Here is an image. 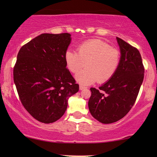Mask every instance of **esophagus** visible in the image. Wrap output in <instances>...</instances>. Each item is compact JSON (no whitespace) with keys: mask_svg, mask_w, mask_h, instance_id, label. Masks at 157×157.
I'll return each instance as SVG.
<instances>
[{"mask_svg":"<svg viewBox=\"0 0 157 157\" xmlns=\"http://www.w3.org/2000/svg\"><path fill=\"white\" fill-rule=\"evenodd\" d=\"M79 89H80V90H83V89H86V87L84 86H83V85H80L79 86Z\"/></svg>","mask_w":157,"mask_h":157,"instance_id":"34e87169","label":"esophagus"}]
</instances>
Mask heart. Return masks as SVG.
<instances>
[{
	"mask_svg": "<svg viewBox=\"0 0 157 157\" xmlns=\"http://www.w3.org/2000/svg\"><path fill=\"white\" fill-rule=\"evenodd\" d=\"M121 53L117 48L99 39H92L79 44L76 53L68 50L65 53L66 67L76 75L81 85H91L98 81L104 83L110 80L119 68Z\"/></svg>",
	"mask_w": 157,
	"mask_h": 157,
	"instance_id": "heart-1",
	"label": "heart"
}]
</instances>
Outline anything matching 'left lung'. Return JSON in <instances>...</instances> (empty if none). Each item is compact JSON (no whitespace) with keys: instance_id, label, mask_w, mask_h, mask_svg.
Returning a JSON list of instances; mask_svg holds the SVG:
<instances>
[{"instance_id":"1","label":"left lung","mask_w":157,"mask_h":157,"mask_svg":"<svg viewBox=\"0 0 157 157\" xmlns=\"http://www.w3.org/2000/svg\"><path fill=\"white\" fill-rule=\"evenodd\" d=\"M121 50L119 68L112 78L96 89L91 88V114L103 124L119 121L136 101L144 76V66L138 49L117 38Z\"/></svg>"}]
</instances>
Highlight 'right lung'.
Returning a JSON list of instances; mask_svg holds the SVG:
<instances>
[{
    "instance_id": "right-lung-1",
    "label": "right lung",
    "mask_w": 157,
    "mask_h": 157,
    "mask_svg": "<svg viewBox=\"0 0 157 157\" xmlns=\"http://www.w3.org/2000/svg\"><path fill=\"white\" fill-rule=\"evenodd\" d=\"M68 33H43L21 47L13 80L21 104L37 121L53 123L64 114L68 99L79 86L67 69Z\"/></svg>"
}]
</instances>
